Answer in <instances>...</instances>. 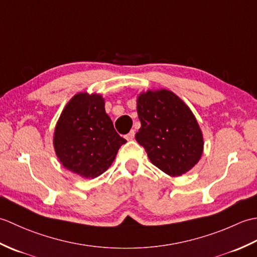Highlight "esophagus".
<instances>
[{
  "instance_id": "1",
  "label": "esophagus",
  "mask_w": 257,
  "mask_h": 257,
  "mask_svg": "<svg viewBox=\"0 0 257 257\" xmlns=\"http://www.w3.org/2000/svg\"><path fill=\"white\" fill-rule=\"evenodd\" d=\"M134 138H135V132H134V130H132V132H130L128 135H125V139H127L128 141L133 140Z\"/></svg>"
}]
</instances>
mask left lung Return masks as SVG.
Instances as JSON below:
<instances>
[{
  "label": "left lung",
  "mask_w": 257,
  "mask_h": 257,
  "mask_svg": "<svg viewBox=\"0 0 257 257\" xmlns=\"http://www.w3.org/2000/svg\"><path fill=\"white\" fill-rule=\"evenodd\" d=\"M141 122L136 140L152 165L170 177L191 170L203 154V135L193 112L181 98L167 89L147 90L137 97Z\"/></svg>",
  "instance_id": "left-lung-1"
}]
</instances>
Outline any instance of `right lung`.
Wrapping results in <instances>:
<instances>
[{
	"instance_id": "add662e5",
	"label": "right lung",
	"mask_w": 257,
	"mask_h": 257,
	"mask_svg": "<svg viewBox=\"0 0 257 257\" xmlns=\"http://www.w3.org/2000/svg\"><path fill=\"white\" fill-rule=\"evenodd\" d=\"M127 143L116 133L100 94L78 92L59 116L53 145L59 162L86 179L99 177Z\"/></svg>"
}]
</instances>
